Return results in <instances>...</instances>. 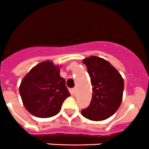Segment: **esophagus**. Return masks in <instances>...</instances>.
<instances>
[{"mask_svg":"<svg viewBox=\"0 0 149 149\" xmlns=\"http://www.w3.org/2000/svg\"><path fill=\"white\" fill-rule=\"evenodd\" d=\"M71 92H72V95H75L76 92H77V88H72V90H71Z\"/></svg>","mask_w":149,"mask_h":149,"instance_id":"esophagus-1","label":"esophagus"}]
</instances>
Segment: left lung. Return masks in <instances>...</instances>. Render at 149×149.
<instances>
[{
  "mask_svg": "<svg viewBox=\"0 0 149 149\" xmlns=\"http://www.w3.org/2000/svg\"><path fill=\"white\" fill-rule=\"evenodd\" d=\"M91 78L92 98L81 110L84 118L102 121L114 115L122 103L124 80L118 71L103 58L91 56L83 60Z\"/></svg>",
  "mask_w": 149,
  "mask_h": 149,
  "instance_id": "8db88e82",
  "label": "left lung"
}]
</instances>
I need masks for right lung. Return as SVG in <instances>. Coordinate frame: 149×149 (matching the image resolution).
<instances>
[{"instance_id":"right-lung-1","label":"right lung","mask_w":149,"mask_h":149,"mask_svg":"<svg viewBox=\"0 0 149 149\" xmlns=\"http://www.w3.org/2000/svg\"><path fill=\"white\" fill-rule=\"evenodd\" d=\"M19 91L26 109L39 118L57 115L64 101L70 96L59 68L51 61L33 68L23 78Z\"/></svg>"}]
</instances>
